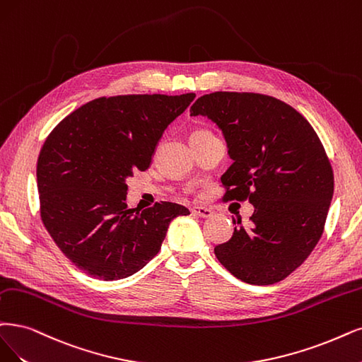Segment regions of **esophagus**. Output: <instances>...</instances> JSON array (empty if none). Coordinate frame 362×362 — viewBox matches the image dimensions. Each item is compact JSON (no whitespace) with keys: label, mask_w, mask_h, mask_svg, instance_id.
Returning <instances> with one entry per match:
<instances>
[{"label":"esophagus","mask_w":362,"mask_h":362,"mask_svg":"<svg viewBox=\"0 0 362 362\" xmlns=\"http://www.w3.org/2000/svg\"><path fill=\"white\" fill-rule=\"evenodd\" d=\"M192 215L198 216V218H203V219H207V218H211L213 216V210L207 209V207H194L192 209Z\"/></svg>","instance_id":"1"}]
</instances>
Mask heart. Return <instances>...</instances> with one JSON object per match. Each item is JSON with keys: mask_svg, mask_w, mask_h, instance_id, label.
I'll list each match as a JSON object with an SVG mask.
<instances>
[{"mask_svg": "<svg viewBox=\"0 0 362 362\" xmlns=\"http://www.w3.org/2000/svg\"><path fill=\"white\" fill-rule=\"evenodd\" d=\"M202 132H206V131H195L194 134H202Z\"/></svg>", "mask_w": 362, "mask_h": 362, "instance_id": "heart-1", "label": "heart"}]
</instances>
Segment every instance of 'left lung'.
I'll use <instances>...</instances> for the list:
<instances>
[{"mask_svg": "<svg viewBox=\"0 0 362 362\" xmlns=\"http://www.w3.org/2000/svg\"><path fill=\"white\" fill-rule=\"evenodd\" d=\"M191 116L222 131L233 159L222 174L225 199L249 198L255 210L215 247L219 262L250 285H272L305 261L324 231L334 192L331 164L317 134L296 109L249 92L199 97ZM235 223V221H234Z\"/></svg>", "mask_w": 362, "mask_h": 362, "instance_id": "left-lung-1", "label": "left lung"}]
</instances>
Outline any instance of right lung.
<instances>
[{"mask_svg": "<svg viewBox=\"0 0 362 362\" xmlns=\"http://www.w3.org/2000/svg\"><path fill=\"white\" fill-rule=\"evenodd\" d=\"M183 95L92 100L57 125L37 160L40 213L77 269L101 280L141 270L160 249L170 222L189 210L168 202L129 209L127 179L149 168L167 127L194 101Z\"/></svg>", "mask_w": 362, "mask_h": 362, "instance_id": "add662e5", "label": "right lung"}]
</instances>
